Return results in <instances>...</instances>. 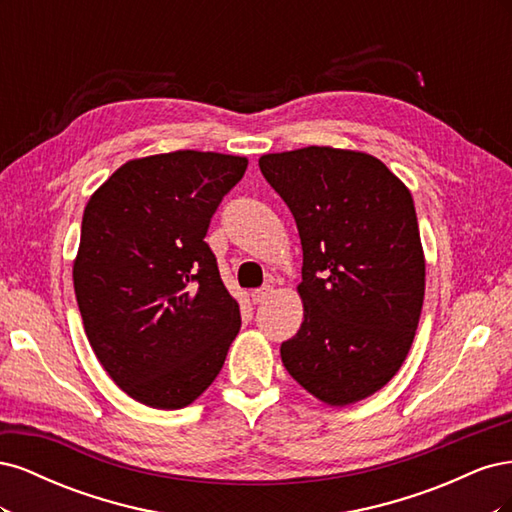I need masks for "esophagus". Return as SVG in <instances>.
<instances>
[{
	"mask_svg": "<svg viewBox=\"0 0 512 512\" xmlns=\"http://www.w3.org/2000/svg\"><path fill=\"white\" fill-rule=\"evenodd\" d=\"M273 294V286H262V288H256L254 292H252V301L256 303V305H260V303H265L269 297Z\"/></svg>",
	"mask_w": 512,
	"mask_h": 512,
	"instance_id": "obj_1",
	"label": "esophagus"
}]
</instances>
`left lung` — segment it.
<instances>
[{"label": "left lung", "instance_id": "obj_1", "mask_svg": "<svg viewBox=\"0 0 512 512\" xmlns=\"http://www.w3.org/2000/svg\"><path fill=\"white\" fill-rule=\"evenodd\" d=\"M303 247L299 333L282 363L327 406L380 391L404 365L425 299V254L406 183L365 151L260 156Z\"/></svg>", "mask_w": 512, "mask_h": 512}]
</instances>
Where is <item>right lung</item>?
<instances>
[{"label":"right lung","instance_id":"add662e5","mask_svg":"<svg viewBox=\"0 0 512 512\" xmlns=\"http://www.w3.org/2000/svg\"><path fill=\"white\" fill-rule=\"evenodd\" d=\"M245 168L215 151L158 153L119 166L87 200L76 303L98 361L138 404L190 406L241 329L205 235Z\"/></svg>","mask_w":512,"mask_h":512}]
</instances>
